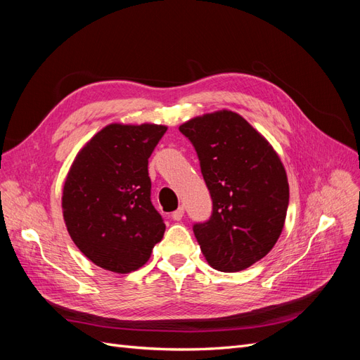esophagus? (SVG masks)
<instances>
[{"mask_svg": "<svg viewBox=\"0 0 360 360\" xmlns=\"http://www.w3.org/2000/svg\"><path fill=\"white\" fill-rule=\"evenodd\" d=\"M183 214H184V209H183V207L180 205V207H179V209H177L176 212H172L171 217H172V219H174V221H180V219H181V217H183Z\"/></svg>", "mask_w": 360, "mask_h": 360, "instance_id": "1", "label": "esophagus"}]
</instances>
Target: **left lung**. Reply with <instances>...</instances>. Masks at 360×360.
I'll use <instances>...</instances> for the list:
<instances>
[{
  "instance_id": "1",
  "label": "left lung",
  "mask_w": 360,
  "mask_h": 360,
  "mask_svg": "<svg viewBox=\"0 0 360 360\" xmlns=\"http://www.w3.org/2000/svg\"><path fill=\"white\" fill-rule=\"evenodd\" d=\"M197 151L213 201L193 234L209 264L238 271L266 257L284 228L288 180L267 139L233 111L195 117L179 127Z\"/></svg>"
}]
</instances>
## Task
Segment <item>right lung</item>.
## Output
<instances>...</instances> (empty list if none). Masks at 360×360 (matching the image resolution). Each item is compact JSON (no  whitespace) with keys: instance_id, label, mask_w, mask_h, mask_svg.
Returning <instances> with one entry per match:
<instances>
[{"instance_id":"obj_1","label":"right lung","mask_w":360,"mask_h":360,"mask_svg":"<svg viewBox=\"0 0 360 360\" xmlns=\"http://www.w3.org/2000/svg\"><path fill=\"white\" fill-rule=\"evenodd\" d=\"M167 132L160 124L112 123L75 158L63 188V216L73 243L115 274L143 267L165 233L151 204L148 158Z\"/></svg>"}]
</instances>
